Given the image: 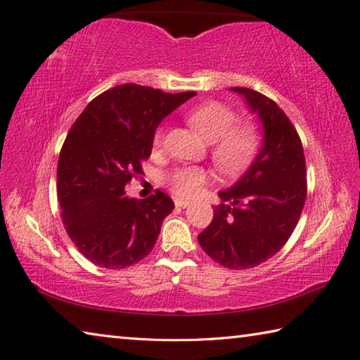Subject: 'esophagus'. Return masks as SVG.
<instances>
[{"mask_svg": "<svg viewBox=\"0 0 360 360\" xmlns=\"http://www.w3.org/2000/svg\"><path fill=\"white\" fill-rule=\"evenodd\" d=\"M190 202L188 201H186V200H179V198H176L174 200V205L176 207H181V209H186L187 205H188Z\"/></svg>", "mask_w": 360, "mask_h": 360, "instance_id": "obj_1", "label": "esophagus"}]
</instances>
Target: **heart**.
I'll return each instance as SVG.
<instances>
[{
    "label": "heart",
    "instance_id": "1",
    "mask_svg": "<svg viewBox=\"0 0 360 360\" xmlns=\"http://www.w3.org/2000/svg\"><path fill=\"white\" fill-rule=\"evenodd\" d=\"M186 119L204 141L212 143L210 155L215 167L224 174L244 170L254 160L259 148V131L255 125L235 124L236 114L227 105L205 102L186 114ZM164 142V129L158 128L153 143L159 147ZM209 179V172L202 167H179L167 176L168 186L181 198H193Z\"/></svg>",
    "mask_w": 360,
    "mask_h": 360
}]
</instances>
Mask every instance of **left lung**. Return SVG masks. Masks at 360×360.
Masks as SVG:
<instances>
[{
  "instance_id": "obj_1",
  "label": "left lung",
  "mask_w": 360,
  "mask_h": 360,
  "mask_svg": "<svg viewBox=\"0 0 360 360\" xmlns=\"http://www.w3.org/2000/svg\"><path fill=\"white\" fill-rule=\"evenodd\" d=\"M263 125L258 156L231 188L219 192L223 204L198 235L213 262L229 269L264 263L285 246L307 201V162L292 122L269 97L235 86Z\"/></svg>"
}]
</instances>
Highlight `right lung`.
<instances>
[{
    "instance_id": "1",
    "label": "right lung",
    "mask_w": 360,
    "mask_h": 360,
    "mask_svg": "<svg viewBox=\"0 0 360 360\" xmlns=\"http://www.w3.org/2000/svg\"><path fill=\"white\" fill-rule=\"evenodd\" d=\"M195 94L127 83L97 96L74 122L60 151L57 196L68 235L91 263L125 269L153 250L174 202L160 190L128 198L125 186L143 173L160 120Z\"/></svg>"
}]
</instances>
